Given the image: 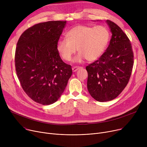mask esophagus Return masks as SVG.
Masks as SVG:
<instances>
[{"label": "esophagus", "mask_w": 147, "mask_h": 147, "mask_svg": "<svg viewBox=\"0 0 147 147\" xmlns=\"http://www.w3.org/2000/svg\"><path fill=\"white\" fill-rule=\"evenodd\" d=\"M82 68V67H73V68H72L73 71L75 72V71H76L77 70H78L79 69H80V68Z\"/></svg>", "instance_id": "1"}]
</instances>
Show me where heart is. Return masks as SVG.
Wrapping results in <instances>:
<instances>
[{
    "label": "heart",
    "mask_w": 147,
    "mask_h": 147,
    "mask_svg": "<svg viewBox=\"0 0 147 147\" xmlns=\"http://www.w3.org/2000/svg\"><path fill=\"white\" fill-rule=\"evenodd\" d=\"M110 38V31L105 26L79 25L67 32L65 37L59 38L57 49L61 58L66 61L71 59L78 48L79 53L74 61L80 63L86 59L91 62L104 53Z\"/></svg>",
    "instance_id": "obj_1"
}]
</instances>
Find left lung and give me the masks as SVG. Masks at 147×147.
<instances>
[{"label": "left lung", "instance_id": "obj_1", "mask_svg": "<svg viewBox=\"0 0 147 147\" xmlns=\"http://www.w3.org/2000/svg\"><path fill=\"white\" fill-rule=\"evenodd\" d=\"M112 36L105 52L88 65V89L99 102L111 101L127 84L134 66L132 44L127 35L114 22L107 20Z\"/></svg>", "mask_w": 147, "mask_h": 147}]
</instances>
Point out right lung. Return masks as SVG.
I'll return each instance as SVG.
<instances>
[{
	"instance_id": "add662e5",
	"label": "right lung",
	"mask_w": 147,
	"mask_h": 147,
	"mask_svg": "<svg viewBox=\"0 0 147 147\" xmlns=\"http://www.w3.org/2000/svg\"><path fill=\"white\" fill-rule=\"evenodd\" d=\"M66 21L38 23L22 33L15 54V70L21 87L34 101L42 105L55 102L72 74L64 63L57 45Z\"/></svg>"
}]
</instances>
